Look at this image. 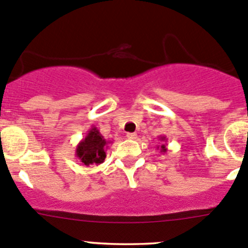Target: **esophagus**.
Listing matches in <instances>:
<instances>
[{
  "label": "esophagus",
  "mask_w": 248,
  "mask_h": 248,
  "mask_svg": "<svg viewBox=\"0 0 248 248\" xmlns=\"http://www.w3.org/2000/svg\"><path fill=\"white\" fill-rule=\"evenodd\" d=\"M127 138L131 140H136L138 138V136H137V133H127Z\"/></svg>",
  "instance_id": "1"
}]
</instances>
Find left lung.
Segmentation results:
<instances>
[{"mask_svg":"<svg viewBox=\"0 0 248 248\" xmlns=\"http://www.w3.org/2000/svg\"><path fill=\"white\" fill-rule=\"evenodd\" d=\"M159 140H161V141H167V138L166 137H159ZM161 150V152L162 154H166L167 152V146H166V144H161V145H158V146H157V150Z\"/></svg>","mask_w":248,"mask_h":248,"instance_id":"8db88e82","label":"left lung"}]
</instances>
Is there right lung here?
<instances>
[{
    "label": "right lung",
    "mask_w": 248,
    "mask_h": 248,
    "mask_svg": "<svg viewBox=\"0 0 248 248\" xmlns=\"http://www.w3.org/2000/svg\"><path fill=\"white\" fill-rule=\"evenodd\" d=\"M111 141H107L97 127H91L86 137L77 145L76 157L81 164L89 167L91 164L99 166L107 157V149Z\"/></svg>",
    "instance_id": "add662e5"
}]
</instances>
